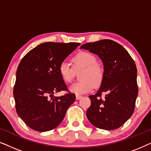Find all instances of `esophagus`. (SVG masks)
<instances>
[{
	"instance_id": "34e87169",
	"label": "esophagus",
	"mask_w": 151,
	"mask_h": 151,
	"mask_svg": "<svg viewBox=\"0 0 151 151\" xmlns=\"http://www.w3.org/2000/svg\"><path fill=\"white\" fill-rule=\"evenodd\" d=\"M76 100H80V99L82 98V96H80V95H76Z\"/></svg>"
}]
</instances>
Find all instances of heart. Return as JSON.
I'll return each instance as SVG.
<instances>
[{"mask_svg": "<svg viewBox=\"0 0 151 151\" xmlns=\"http://www.w3.org/2000/svg\"><path fill=\"white\" fill-rule=\"evenodd\" d=\"M73 68L67 61H62L58 66V72L66 83H71L74 78V70L83 69L80 73L81 80L72 84L69 90L80 95L91 91L94 87L102 84L104 78V70L98 63L95 55L88 51H81L72 59Z\"/></svg>", "mask_w": 151, "mask_h": 151, "instance_id": "1", "label": "heart"}]
</instances>
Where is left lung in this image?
Instances as JSON below:
<instances>
[{
	"instance_id": "1",
	"label": "left lung",
	"mask_w": 151,
	"mask_h": 151,
	"mask_svg": "<svg viewBox=\"0 0 151 151\" xmlns=\"http://www.w3.org/2000/svg\"><path fill=\"white\" fill-rule=\"evenodd\" d=\"M80 49L98 55L104 69V78L100 89L97 93L88 96L91 106L86 111V117L99 129H118L135 110L138 94L135 63L121 45L111 40L86 43ZM104 92L107 94L102 99Z\"/></svg>"
}]
</instances>
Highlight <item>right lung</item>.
Masks as SVG:
<instances>
[{
	"instance_id": "add662e5",
	"label": "right lung",
	"mask_w": 151,
	"mask_h": 151,
	"mask_svg": "<svg viewBox=\"0 0 151 151\" xmlns=\"http://www.w3.org/2000/svg\"><path fill=\"white\" fill-rule=\"evenodd\" d=\"M78 42L42 43L22 58L14 86L16 110L24 123L39 132L57 127L74 102L76 95L69 91L58 72V66ZM68 93L55 97V92Z\"/></svg>"
}]
</instances>
